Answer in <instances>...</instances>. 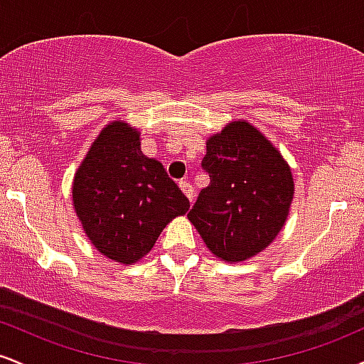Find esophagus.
<instances>
[{
    "mask_svg": "<svg viewBox=\"0 0 364 364\" xmlns=\"http://www.w3.org/2000/svg\"><path fill=\"white\" fill-rule=\"evenodd\" d=\"M179 188H181V191H183V193L186 195V198L190 200V202H193L195 191H193V188H191L190 183L186 181V179H181V181H179Z\"/></svg>",
    "mask_w": 364,
    "mask_h": 364,
    "instance_id": "obj_1",
    "label": "esophagus"
}]
</instances>
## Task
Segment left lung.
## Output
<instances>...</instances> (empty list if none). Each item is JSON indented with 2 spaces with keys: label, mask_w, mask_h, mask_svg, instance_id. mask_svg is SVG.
<instances>
[{
  "label": "left lung",
  "mask_w": 364,
  "mask_h": 364,
  "mask_svg": "<svg viewBox=\"0 0 364 364\" xmlns=\"http://www.w3.org/2000/svg\"><path fill=\"white\" fill-rule=\"evenodd\" d=\"M210 178L188 214L207 248L224 262L265 250L286 223L294 195L287 162L257 128L232 121L207 140Z\"/></svg>",
  "instance_id": "1"
}]
</instances>
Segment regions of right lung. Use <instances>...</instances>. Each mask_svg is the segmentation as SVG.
<instances>
[{"mask_svg": "<svg viewBox=\"0 0 364 364\" xmlns=\"http://www.w3.org/2000/svg\"><path fill=\"white\" fill-rule=\"evenodd\" d=\"M73 205L87 237L124 265L145 257L162 229L190 202L156 159L140 150V133L112 121L99 133L73 179Z\"/></svg>", "mask_w": 364, "mask_h": 364, "instance_id": "add662e5", "label": "right lung"}]
</instances>
